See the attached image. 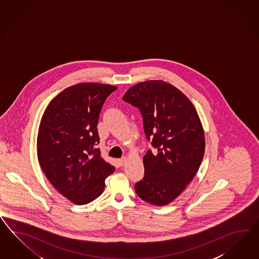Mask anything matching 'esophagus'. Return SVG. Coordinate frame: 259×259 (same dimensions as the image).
<instances>
[{
	"label": "esophagus",
	"instance_id": "esophagus-1",
	"mask_svg": "<svg viewBox=\"0 0 259 259\" xmlns=\"http://www.w3.org/2000/svg\"><path fill=\"white\" fill-rule=\"evenodd\" d=\"M118 162H119V165H120V166H123V165L125 164L126 157H122V158H119V160H118Z\"/></svg>",
	"mask_w": 259,
	"mask_h": 259
}]
</instances>
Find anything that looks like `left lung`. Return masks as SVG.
I'll return each instance as SVG.
<instances>
[{"label":"left lung","mask_w":259,"mask_h":259,"mask_svg":"<svg viewBox=\"0 0 259 259\" xmlns=\"http://www.w3.org/2000/svg\"><path fill=\"white\" fill-rule=\"evenodd\" d=\"M122 100L139 108L151 145L143 157L144 177L137 194L154 205H166L182 193L203 160L205 141L194 105L174 85L160 80L135 84Z\"/></svg>","instance_id":"1"}]
</instances>
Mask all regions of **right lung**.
Returning <instances> with one entry per match:
<instances>
[{
  "mask_svg": "<svg viewBox=\"0 0 259 259\" xmlns=\"http://www.w3.org/2000/svg\"><path fill=\"white\" fill-rule=\"evenodd\" d=\"M116 87L74 84L60 92L42 116L37 158L51 184L76 204L91 203L105 189L115 168L102 157L98 119L106 98Z\"/></svg>",
  "mask_w": 259,
  "mask_h": 259,
  "instance_id": "add662e5",
  "label": "right lung"
}]
</instances>
